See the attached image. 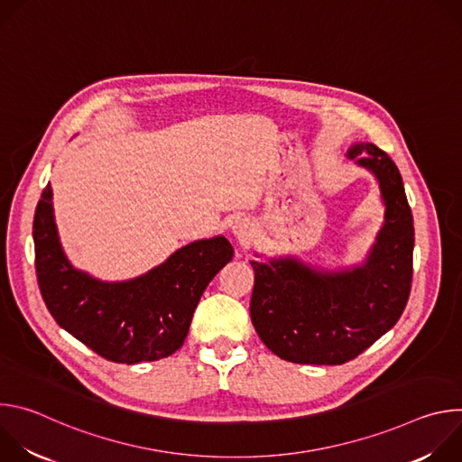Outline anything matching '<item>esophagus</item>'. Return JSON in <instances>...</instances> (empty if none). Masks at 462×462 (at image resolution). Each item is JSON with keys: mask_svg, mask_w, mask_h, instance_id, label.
I'll return each instance as SVG.
<instances>
[{"mask_svg": "<svg viewBox=\"0 0 462 462\" xmlns=\"http://www.w3.org/2000/svg\"><path fill=\"white\" fill-rule=\"evenodd\" d=\"M232 234L239 243H250L254 237V225L246 217H236L232 221Z\"/></svg>", "mask_w": 462, "mask_h": 462, "instance_id": "esophagus-1", "label": "esophagus"}]
</instances>
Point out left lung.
Masks as SVG:
<instances>
[{"instance_id": "left-lung-1", "label": "left lung", "mask_w": 462, "mask_h": 462, "mask_svg": "<svg viewBox=\"0 0 462 462\" xmlns=\"http://www.w3.org/2000/svg\"><path fill=\"white\" fill-rule=\"evenodd\" d=\"M347 155L376 177L385 205L364 265L328 273L294 257L250 261L255 333L287 362L340 365L356 358L399 321L410 298L415 230L401 171L369 143Z\"/></svg>"}]
</instances>
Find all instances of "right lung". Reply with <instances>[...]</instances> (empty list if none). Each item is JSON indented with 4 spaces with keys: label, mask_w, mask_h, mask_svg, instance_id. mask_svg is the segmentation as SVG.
I'll use <instances>...</instances> for the list:
<instances>
[{
    "label": "right lung",
    "mask_w": 462,
    "mask_h": 462,
    "mask_svg": "<svg viewBox=\"0 0 462 462\" xmlns=\"http://www.w3.org/2000/svg\"><path fill=\"white\" fill-rule=\"evenodd\" d=\"M51 199L47 184L32 237L38 287L56 323L109 362L131 365L173 355L205 289L234 257L228 239L193 241L144 276L107 283L77 271L65 257Z\"/></svg>",
    "instance_id": "obj_1"
}]
</instances>
